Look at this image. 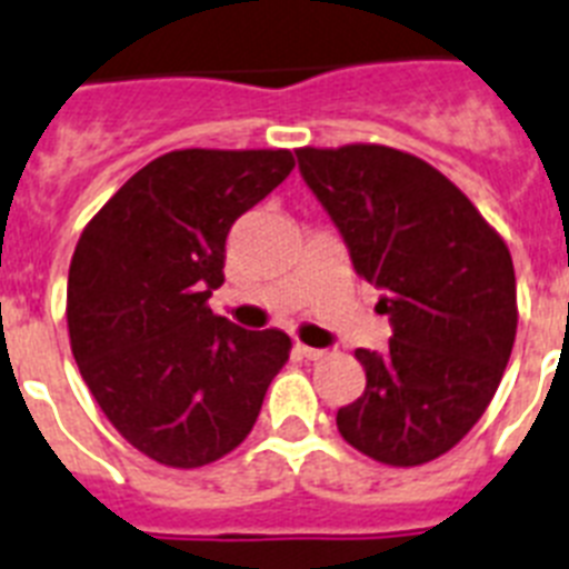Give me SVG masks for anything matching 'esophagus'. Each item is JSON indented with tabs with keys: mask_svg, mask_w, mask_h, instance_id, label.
<instances>
[{
	"mask_svg": "<svg viewBox=\"0 0 569 569\" xmlns=\"http://www.w3.org/2000/svg\"><path fill=\"white\" fill-rule=\"evenodd\" d=\"M295 350H298L300 357H307V359H321L327 353V350H321V348H309V345H295Z\"/></svg>",
	"mask_w": 569,
	"mask_h": 569,
	"instance_id": "1",
	"label": "esophagus"
}]
</instances>
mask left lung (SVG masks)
<instances>
[{
	"label": "left lung",
	"instance_id": "8db88e82",
	"mask_svg": "<svg viewBox=\"0 0 569 569\" xmlns=\"http://www.w3.org/2000/svg\"><path fill=\"white\" fill-rule=\"evenodd\" d=\"M295 154L391 321L389 348L357 350L365 391L341 406L336 427L382 465H427L468 436L509 365L517 332L509 248L420 157L362 142Z\"/></svg>",
	"mask_w": 569,
	"mask_h": 569
}]
</instances>
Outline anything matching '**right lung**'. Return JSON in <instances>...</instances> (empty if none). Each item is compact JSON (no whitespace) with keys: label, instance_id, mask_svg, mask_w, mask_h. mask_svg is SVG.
I'll list each match as a JSON object with an SVG mask.
<instances>
[{"label":"right lung","instance_id":"1","mask_svg":"<svg viewBox=\"0 0 569 569\" xmlns=\"http://www.w3.org/2000/svg\"><path fill=\"white\" fill-rule=\"evenodd\" d=\"M295 169L292 151L183 149L122 183L72 253L67 325L87 389L166 468L242 445L292 339L212 316L233 221Z\"/></svg>","mask_w":569,"mask_h":569}]
</instances>
